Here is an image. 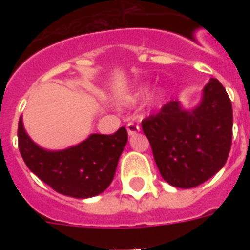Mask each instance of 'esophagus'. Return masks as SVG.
<instances>
[{
	"label": "esophagus",
	"mask_w": 250,
	"mask_h": 250,
	"mask_svg": "<svg viewBox=\"0 0 250 250\" xmlns=\"http://www.w3.org/2000/svg\"><path fill=\"white\" fill-rule=\"evenodd\" d=\"M127 132H128L129 136H133V135H136L137 132H140V127L135 123H128L127 125Z\"/></svg>",
	"instance_id": "34e87169"
}]
</instances>
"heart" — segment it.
<instances>
[{
    "mask_svg": "<svg viewBox=\"0 0 250 250\" xmlns=\"http://www.w3.org/2000/svg\"><path fill=\"white\" fill-rule=\"evenodd\" d=\"M145 92H146V90H141L140 96H144V94H145ZM162 96H164V90H158V92H157V93L154 94V97H156L157 100H158V98H161V97H162Z\"/></svg>",
    "mask_w": 250,
    "mask_h": 250,
    "instance_id": "heart-1",
    "label": "heart"
}]
</instances>
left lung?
<instances>
[{"instance_id": "8db88e82", "label": "left lung", "mask_w": 250, "mask_h": 250, "mask_svg": "<svg viewBox=\"0 0 250 250\" xmlns=\"http://www.w3.org/2000/svg\"><path fill=\"white\" fill-rule=\"evenodd\" d=\"M232 105L219 80L210 79L193 109L167 102L141 122L162 178L176 188H193L217 174L232 141Z\"/></svg>"}]
</instances>
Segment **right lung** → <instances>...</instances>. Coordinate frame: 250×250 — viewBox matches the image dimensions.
I'll list each match as a JSON object with an SVG mask.
<instances>
[{"mask_svg":"<svg viewBox=\"0 0 250 250\" xmlns=\"http://www.w3.org/2000/svg\"><path fill=\"white\" fill-rule=\"evenodd\" d=\"M18 140L23 161L37 178L61 194L89 198L102 193L113 182L128 135L121 127L113 135L92 133L78 145L48 150L28 136L21 117Z\"/></svg>","mask_w":250,"mask_h":250,"instance_id":"add662e5","label":"right lung"}]
</instances>
